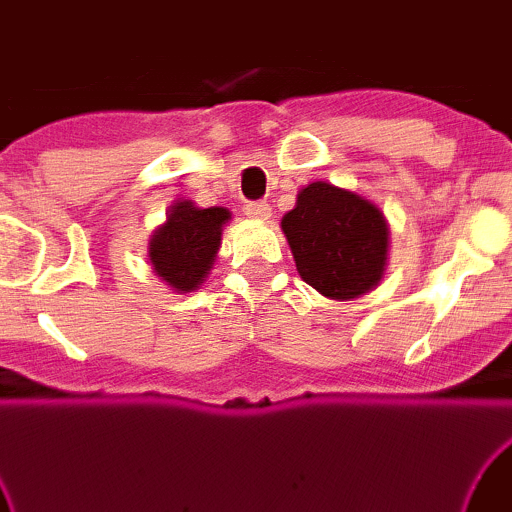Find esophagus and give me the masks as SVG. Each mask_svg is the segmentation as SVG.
<instances>
[{"label": "esophagus", "mask_w": 512, "mask_h": 512, "mask_svg": "<svg viewBox=\"0 0 512 512\" xmlns=\"http://www.w3.org/2000/svg\"><path fill=\"white\" fill-rule=\"evenodd\" d=\"M245 215L252 217V220H269L271 206L267 201H248L245 203Z\"/></svg>", "instance_id": "esophagus-1"}]
</instances>
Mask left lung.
<instances>
[{
	"label": "left lung",
	"instance_id": "1",
	"mask_svg": "<svg viewBox=\"0 0 512 512\" xmlns=\"http://www.w3.org/2000/svg\"><path fill=\"white\" fill-rule=\"evenodd\" d=\"M283 234L304 283L330 299H356L384 276L388 224L363 196L330 182H311L283 217Z\"/></svg>",
	"mask_w": 512,
	"mask_h": 512
}]
</instances>
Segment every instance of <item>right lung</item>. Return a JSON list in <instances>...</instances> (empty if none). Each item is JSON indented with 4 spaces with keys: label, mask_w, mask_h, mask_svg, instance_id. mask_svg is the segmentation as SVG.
Wrapping results in <instances>:
<instances>
[{
    "label": "right lung",
    "mask_w": 512,
    "mask_h": 512,
    "mask_svg": "<svg viewBox=\"0 0 512 512\" xmlns=\"http://www.w3.org/2000/svg\"><path fill=\"white\" fill-rule=\"evenodd\" d=\"M229 220L227 208H196L192 201H177L149 241L154 274L180 295L199 288L213 269L222 227Z\"/></svg>",
    "instance_id": "1"
}]
</instances>
